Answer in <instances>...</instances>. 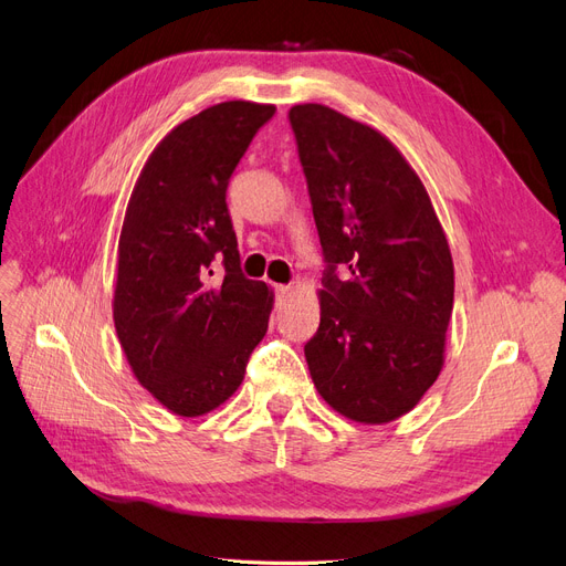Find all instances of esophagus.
Returning <instances> with one entry per match:
<instances>
[{
  "label": "esophagus",
  "instance_id": "esophagus-1",
  "mask_svg": "<svg viewBox=\"0 0 566 566\" xmlns=\"http://www.w3.org/2000/svg\"><path fill=\"white\" fill-rule=\"evenodd\" d=\"M275 294H277V298L291 296V286H289V284H277V286H275Z\"/></svg>",
  "mask_w": 566,
  "mask_h": 566
}]
</instances>
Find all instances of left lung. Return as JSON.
<instances>
[{"instance_id":"1","label":"left lung","mask_w":566,"mask_h":566,"mask_svg":"<svg viewBox=\"0 0 566 566\" xmlns=\"http://www.w3.org/2000/svg\"><path fill=\"white\" fill-rule=\"evenodd\" d=\"M289 120L326 261L305 345L312 382L347 420L387 424L443 368L450 244L422 179L382 133L324 104H296Z\"/></svg>"}]
</instances>
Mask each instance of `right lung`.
Returning <instances> with one entry per match:
<instances>
[{
	"label": "right lung",
	"instance_id": "add662e5",
	"mask_svg": "<svg viewBox=\"0 0 566 566\" xmlns=\"http://www.w3.org/2000/svg\"><path fill=\"white\" fill-rule=\"evenodd\" d=\"M272 104L230 99L167 133L144 163L118 238L114 326L137 382L181 417L238 391L272 289L247 280L226 188ZM217 262L222 277L213 276Z\"/></svg>",
	"mask_w": 566,
	"mask_h": 566
}]
</instances>
